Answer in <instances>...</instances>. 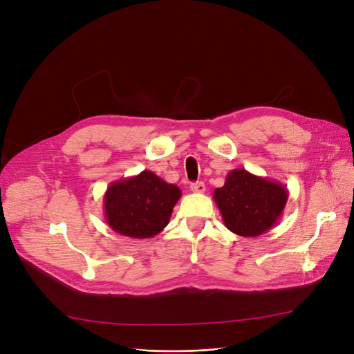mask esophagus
<instances>
[{
	"mask_svg": "<svg viewBox=\"0 0 354 354\" xmlns=\"http://www.w3.org/2000/svg\"><path fill=\"white\" fill-rule=\"evenodd\" d=\"M190 190L194 192V193H205L206 186H205V183H202V181L192 183V185H190Z\"/></svg>",
	"mask_w": 354,
	"mask_h": 354,
	"instance_id": "1",
	"label": "esophagus"
}]
</instances>
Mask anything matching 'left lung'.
Here are the masks:
<instances>
[{"instance_id":"left-lung-1","label":"left lung","mask_w":354,"mask_h":354,"mask_svg":"<svg viewBox=\"0 0 354 354\" xmlns=\"http://www.w3.org/2000/svg\"><path fill=\"white\" fill-rule=\"evenodd\" d=\"M289 192L279 181L235 168L214 192L226 228L239 236L266 234L281 216Z\"/></svg>"}]
</instances>
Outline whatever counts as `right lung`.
<instances>
[{
	"mask_svg": "<svg viewBox=\"0 0 354 354\" xmlns=\"http://www.w3.org/2000/svg\"><path fill=\"white\" fill-rule=\"evenodd\" d=\"M181 190L149 169L113 181L103 203L104 218L113 231L129 238H152L169 222Z\"/></svg>",
	"mask_w": 354,
	"mask_h": 354,
	"instance_id": "add662e5",
	"label": "right lung"
}]
</instances>
